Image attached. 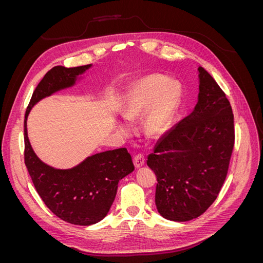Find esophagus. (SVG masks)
Returning a JSON list of instances; mask_svg holds the SVG:
<instances>
[{
	"label": "esophagus",
	"mask_w": 263,
	"mask_h": 263,
	"mask_svg": "<svg viewBox=\"0 0 263 263\" xmlns=\"http://www.w3.org/2000/svg\"><path fill=\"white\" fill-rule=\"evenodd\" d=\"M134 164L135 166H137V168H140L141 165L145 164V157L142 154H137L136 156L134 157Z\"/></svg>",
	"instance_id": "1"
}]
</instances>
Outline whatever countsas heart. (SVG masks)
<instances>
[{
  "label": "heart",
  "instance_id": "b5f03b06",
  "mask_svg": "<svg viewBox=\"0 0 263 263\" xmlns=\"http://www.w3.org/2000/svg\"><path fill=\"white\" fill-rule=\"evenodd\" d=\"M180 99L181 87L177 82H166V79L161 76H150L142 79L134 87L124 116L128 121H134L156 102L145 126L148 135L156 136L165 129L170 117L179 105Z\"/></svg>",
  "mask_w": 263,
  "mask_h": 263
}]
</instances>
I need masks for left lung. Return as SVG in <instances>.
I'll return each mask as SVG.
<instances>
[{
  "instance_id": "left-lung-1",
  "label": "left lung",
  "mask_w": 263,
  "mask_h": 263,
  "mask_svg": "<svg viewBox=\"0 0 263 263\" xmlns=\"http://www.w3.org/2000/svg\"><path fill=\"white\" fill-rule=\"evenodd\" d=\"M198 102L158 141L147 164L157 177L156 205L166 219L201 216L216 200L235 145L234 114L225 92L198 67Z\"/></svg>"
}]
</instances>
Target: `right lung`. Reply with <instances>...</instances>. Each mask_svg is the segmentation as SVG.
Wrapping results in <instances>:
<instances>
[{"label": "right lung", "mask_w": 263, "mask_h": 263, "mask_svg": "<svg viewBox=\"0 0 263 263\" xmlns=\"http://www.w3.org/2000/svg\"><path fill=\"white\" fill-rule=\"evenodd\" d=\"M90 67L55 66L50 69L31 95L24 121V161L37 193L55 216L81 226L95 224L106 216L114 202L118 181L134 170L132 156L126 148H118L93 155L70 170L53 169L39 160L31 149L26 119L39 100L71 86L76 77Z\"/></svg>", "instance_id": "obj_1"}]
</instances>
